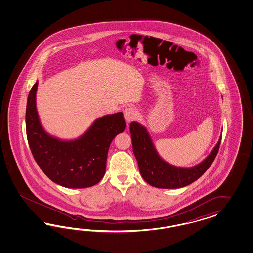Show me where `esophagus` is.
Instances as JSON below:
<instances>
[{
    "instance_id": "1",
    "label": "esophagus",
    "mask_w": 253,
    "mask_h": 253,
    "mask_svg": "<svg viewBox=\"0 0 253 253\" xmlns=\"http://www.w3.org/2000/svg\"><path fill=\"white\" fill-rule=\"evenodd\" d=\"M123 114H124V118H125L126 122L127 123H130L131 121H133V120H135L137 118L138 111L133 107H128L124 109Z\"/></svg>"
}]
</instances>
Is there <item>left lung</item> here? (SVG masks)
<instances>
[{"label":"left lung","instance_id":"8db88e82","mask_svg":"<svg viewBox=\"0 0 253 253\" xmlns=\"http://www.w3.org/2000/svg\"><path fill=\"white\" fill-rule=\"evenodd\" d=\"M133 154L139 170L147 184L158 188H181L202 176L217 156L222 136L207 158L191 168H181L163 161L157 152L146 128L136 122L130 124Z\"/></svg>","mask_w":253,"mask_h":253}]
</instances>
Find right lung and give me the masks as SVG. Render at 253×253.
Instances as JSON below:
<instances>
[{
  "label": "right lung",
  "mask_w": 253,
  "mask_h": 253,
  "mask_svg": "<svg viewBox=\"0 0 253 253\" xmlns=\"http://www.w3.org/2000/svg\"><path fill=\"white\" fill-rule=\"evenodd\" d=\"M38 81L31 88L26 109V130L33 158L46 176L67 188H86L105 175L108 148L126 124L123 112L94 121L84 135L63 141L43 130L36 109Z\"/></svg>",
  "instance_id": "add662e5"
}]
</instances>
